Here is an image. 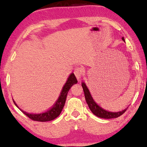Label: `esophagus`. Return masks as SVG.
Here are the masks:
<instances>
[{
    "mask_svg": "<svg viewBox=\"0 0 147 147\" xmlns=\"http://www.w3.org/2000/svg\"><path fill=\"white\" fill-rule=\"evenodd\" d=\"M83 69L81 67H76L75 70H74V74H75L76 78L78 80L81 79V77L82 76V74H83Z\"/></svg>",
    "mask_w": 147,
    "mask_h": 147,
    "instance_id": "esophagus-1",
    "label": "esophagus"
}]
</instances>
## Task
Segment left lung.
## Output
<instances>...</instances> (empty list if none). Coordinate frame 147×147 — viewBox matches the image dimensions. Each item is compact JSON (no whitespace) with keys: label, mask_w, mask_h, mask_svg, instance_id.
I'll return each instance as SVG.
<instances>
[{"label":"left lung","mask_w":147,"mask_h":147,"mask_svg":"<svg viewBox=\"0 0 147 147\" xmlns=\"http://www.w3.org/2000/svg\"><path fill=\"white\" fill-rule=\"evenodd\" d=\"M122 39L124 41H125L124 37L122 38ZM82 86L83 88L84 95H85V98L86 101L87 102L88 106H89L90 110H91L92 113H93L94 115L99 118H106V119H110V118H115L119 117L120 116H121L122 114H124L127 108H125V109L122 110V111L119 112H110L108 110H106L100 107V106H98L97 104L96 103L95 101H94L93 98L90 94V92L88 90L87 86H86V84L84 82H82Z\"/></svg>","instance_id":"8db88e82"}]
</instances>
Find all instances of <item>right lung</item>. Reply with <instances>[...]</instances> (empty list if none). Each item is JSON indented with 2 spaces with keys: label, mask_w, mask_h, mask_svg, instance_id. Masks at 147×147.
I'll return each mask as SVG.
<instances>
[{
  "label": "right lung",
  "mask_w": 147,
  "mask_h": 147,
  "mask_svg": "<svg viewBox=\"0 0 147 147\" xmlns=\"http://www.w3.org/2000/svg\"><path fill=\"white\" fill-rule=\"evenodd\" d=\"M78 80L76 79L75 75L74 73H71L70 74L69 78H67V82H65V85L63 86L62 90L61 92V94L57 100V101L55 104H53V106L45 112L40 114H31L28 113L27 112L23 111L21 109H20L19 106L17 105V104L15 103V102L14 101V103L17 108H19L26 116H27L29 118H31V120H35V121H39V122H47V121H51L53 120L59 116V115L61 114V112L63 110V108L64 105H65L66 97H67V93L69 92L70 88H71V86L74 84H77Z\"/></svg>",
  "instance_id": "1"
}]
</instances>
